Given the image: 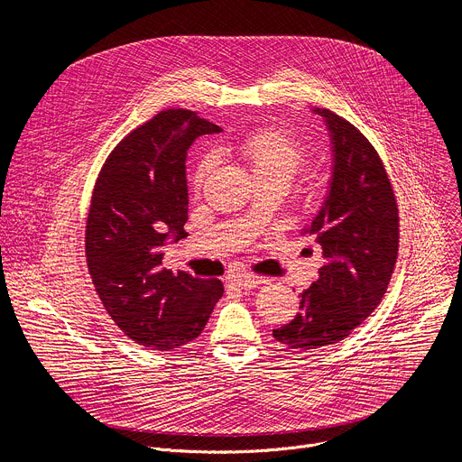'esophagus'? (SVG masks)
<instances>
[{
	"instance_id": "obj_1",
	"label": "esophagus",
	"mask_w": 462,
	"mask_h": 462,
	"mask_svg": "<svg viewBox=\"0 0 462 462\" xmlns=\"http://www.w3.org/2000/svg\"><path fill=\"white\" fill-rule=\"evenodd\" d=\"M230 282L239 289H254L263 283L259 276H252V274H237V276H232Z\"/></svg>"
}]
</instances>
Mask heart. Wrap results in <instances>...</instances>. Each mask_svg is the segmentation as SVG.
<instances>
[{
	"label": "heart",
	"instance_id": "heart-1",
	"mask_svg": "<svg viewBox=\"0 0 462 462\" xmlns=\"http://www.w3.org/2000/svg\"><path fill=\"white\" fill-rule=\"evenodd\" d=\"M239 153L252 168L255 179H274L287 184L301 171L307 161L303 146L278 129L252 131L239 143ZM212 162L210 155L197 162L191 175L195 188L201 186Z\"/></svg>",
	"mask_w": 462,
	"mask_h": 462
}]
</instances>
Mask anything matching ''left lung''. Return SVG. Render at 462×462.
Instances as JSON below:
<instances>
[{"mask_svg": "<svg viewBox=\"0 0 462 462\" xmlns=\"http://www.w3.org/2000/svg\"><path fill=\"white\" fill-rule=\"evenodd\" d=\"M333 173L325 201L305 232L316 237L323 265L300 294V312L273 337L312 351L347 338L382 301L399 254V207L385 168L360 131L328 109ZM309 250V248H307Z\"/></svg>", "mask_w": 462, "mask_h": 462, "instance_id": "8db88e82", "label": "left lung"}]
</instances>
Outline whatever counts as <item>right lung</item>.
<instances>
[{"instance_id":"obj_1","label":"right lung","mask_w":462,"mask_h":462,"mask_svg":"<svg viewBox=\"0 0 462 462\" xmlns=\"http://www.w3.org/2000/svg\"><path fill=\"white\" fill-rule=\"evenodd\" d=\"M221 127L164 109L124 137L95 182L86 223L88 269L111 319L135 344L173 351L195 340L221 300L219 280L162 267L166 239L186 237V152Z\"/></svg>"}]
</instances>
